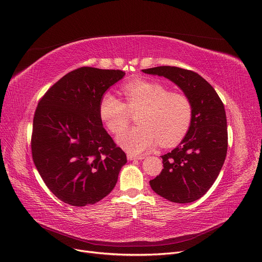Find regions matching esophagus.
Returning <instances> with one entry per match:
<instances>
[{"mask_svg":"<svg viewBox=\"0 0 262 262\" xmlns=\"http://www.w3.org/2000/svg\"><path fill=\"white\" fill-rule=\"evenodd\" d=\"M144 158V156H134V155H127V159L128 160H142Z\"/></svg>","mask_w":262,"mask_h":262,"instance_id":"esophagus-1","label":"esophagus"}]
</instances>
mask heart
I'll list each match as a JSON object with an SVG mask.
<instances>
[{"label": "heart", "instance_id": "b5f03b06", "mask_svg": "<svg viewBox=\"0 0 262 262\" xmlns=\"http://www.w3.org/2000/svg\"><path fill=\"white\" fill-rule=\"evenodd\" d=\"M125 103L105 93L99 103V115L107 128L119 134L136 111V127L120 134L119 145L133 155L152 149L159 142L169 146L186 134L193 114L189 98L180 92H167L162 84L137 79L122 87Z\"/></svg>", "mask_w": 262, "mask_h": 262}]
</instances>
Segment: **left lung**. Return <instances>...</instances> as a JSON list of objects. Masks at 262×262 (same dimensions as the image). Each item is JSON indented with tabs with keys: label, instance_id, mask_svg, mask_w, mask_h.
I'll return each instance as SVG.
<instances>
[{
	"label": "left lung",
	"instance_id": "obj_1",
	"mask_svg": "<svg viewBox=\"0 0 262 262\" xmlns=\"http://www.w3.org/2000/svg\"><path fill=\"white\" fill-rule=\"evenodd\" d=\"M142 72L170 80L191 102L188 132L176 148L161 156L163 169L149 184L155 193L171 202H193L210 189L225 160L228 128L223 103L213 86L197 73L175 66Z\"/></svg>",
	"mask_w": 262,
	"mask_h": 262
}]
</instances>
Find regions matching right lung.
<instances>
[{
    "label": "right lung",
    "mask_w": 262,
    "mask_h": 262,
    "mask_svg": "<svg viewBox=\"0 0 262 262\" xmlns=\"http://www.w3.org/2000/svg\"><path fill=\"white\" fill-rule=\"evenodd\" d=\"M124 76L119 69L80 67L52 85L38 103L32 159L51 193L67 204L85 206L106 197L127 162L99 115L102 96Z\"/></svg>",
    "instance_id": "add662e5"
}]
</instances>
